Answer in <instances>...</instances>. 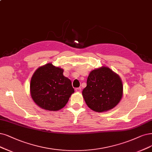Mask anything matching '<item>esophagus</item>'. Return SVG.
I'll return each mask as SVG.
<instances>
[{
  "instance_id": "obj_1",
  "label": "esophagus",
  "mask_w": 152,
  "mask_h": 152,
  "mask_svg": "<svg viewBox=\"0 0 152 152\" xmlns=\"http://www.w3.org/2000/svg\"><path fill=\"white\" fill-rule=\"evenodd\" d=\"M75 91H76V92H81V88H76L75 89Z\"/></svg>"
}]
</instances>
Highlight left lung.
I'll return each instance as SVG.
<instances>
[{
    "label": "left lung",
    "instance_id": "obj_1",
    "mask_svg": "<svg viewBox=\"0 0 152 152\" xmlns=\"http://www.w3.org/2000/svg\"><path fill=\"white\" fill-rule=\"evenodd\" d=\"M89 108L96 112L108 111L118 104L123 95V84L118 75L109 67L92 71L82 92Z\"/></svg>",
    "mask_w": 152,
    "mask_h": 152
}]
</instances>
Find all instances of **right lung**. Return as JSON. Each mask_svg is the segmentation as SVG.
I'll return each mask as SVG.
<instances>
[{
	"mask_svg": "<svg viewBox=\"0 0 152 152\" xmlns=\"http://www.w3.org/2000/svg\"><path fill=\"white\" fill-rule=\"evenodd\" d=\"M31 94L39 107L49 111L63 108L75 92L63 69L48 63L35 71L31 78Z\"/></svg>",
	"mask_w": 152,
	"mask_h": 152,
	"instance_id": "1",
	"label": "right lung"
}]
</instances>
